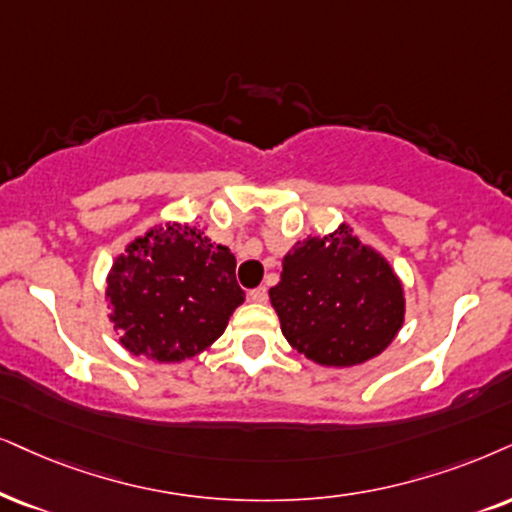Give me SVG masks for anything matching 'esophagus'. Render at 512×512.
Masks as SVG:
<instances>
[{
	"label": "esophagus",
	"mask_w": 512,
	"mask_h": 512,
	"mask_svg": "<svg viewBox=\"0 0 512 512\" xmlns=\"http://www.w3.org/2000/svg\"><path fill=\"white\" fill-rule=\"evenodd\" d=\"M267 288H255V290H250L248 293V300L250 302H257V304H264L267 302Z\"/></svg>",
	"instance_id": "34e87169"
}]
</instances>
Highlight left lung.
<instances>
[{"instance_id":"left-lung-1","label":"left lung","mask_w":512,"mask_h":512,"mask_svg":"<svg viewBox=\"0 0 512 512\" xmlns=\"http://www.w3.org/2000/svg\"><path fill=\"white\" fill-rule=\"evenodd\" d=\"M281 331L321 366H357L385 352L404 323L406 300L390 262L349 226L297 241L269 290Z\"/></svg>"}]
</instances>
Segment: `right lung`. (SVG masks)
Returning a JSON list of instances; mask_svg holds the SVG:
<instances>
[{"mask_svg":"<svg viewBox=\"0 0 512 512\" xmlns=\"http://www.w3.org/2000/svg\"><path fill=\"white\" fill-rule=\"evenodd\" d=\"M106 300L127 352L177 364L205 352L224 333L245 293L226 245L210 243L198 226L167 222L115 257Z\"/></svg>","mask_w":512,"mask_h":512,"instance_id":"obj_1","label":"right lung"}]
</instances>
